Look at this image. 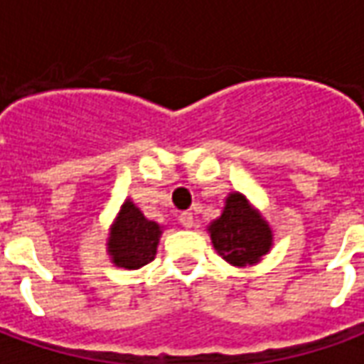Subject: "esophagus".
Masks as SVG:
<instances>
[{"mask_svg":"<svg viewBox=\"0 0 364 364\" xmlns=\"http://www.w3.org/2000/svg\"><path fill=\"white\" fill-rule=\"evenodd\" d=\"M179 224H181L183 228H193V224H195V220H193V214L191 213L179 214Z\"/></svg>","mask_w":364,"mask_h":364,"instance_id":"1","label":"esophagus"}]
</instances>
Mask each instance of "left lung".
<instances>
[{"label":"left lung","mask_w":364,"mask_h":364,"mask_svg":"<svg viewBox=\"0 0 364 364\" xmlns=\"http://www.w3.org/2000/svg\"><path fill=\"white\" fill-rule=\"evenodd\" d=\"M214 250L234 267L261 261L273 245V230L242 193H230L224 210L208 226Z\"/></svg>","instance_id":"8db88e82"}]
</instances>
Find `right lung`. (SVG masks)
Here are the masks:
<instances>
[{
    "label": "right lung",
    "instance_id": "obj_1",
    "mask_svg": "<svg viewBox=\"0 0 364 364\" xmlns=\"http://www.w3.org/2000/svg\"><path fill=\"white\" fill-rule=\"evenodd\" d=\"M161 226L148 220L140 208L128 198L112 224L107 252L117 267L140 269L154 261L158 252Z\"/></svg>",
    "mask_w": 364,
    "mask_h": 364
}]
</instances>
